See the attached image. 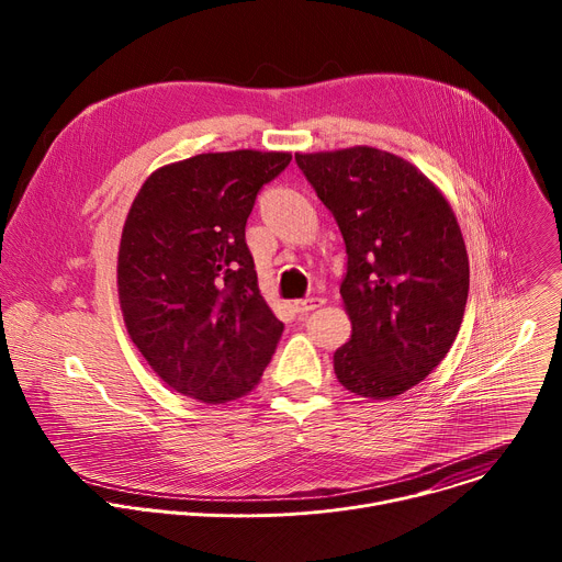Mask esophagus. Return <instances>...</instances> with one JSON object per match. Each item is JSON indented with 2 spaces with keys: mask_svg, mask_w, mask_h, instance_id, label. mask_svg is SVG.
<instances>
[{
  "mask_svg": "<svg viewBox=\"0 0 562 562\" xmlns=\"http://www.w3.org/2000/svg\"><path fill=\"white\" fill-rule=\"evenodd\" d=\"M319 304H323V300H319V297H308V300H295L293 308L304 315V313H311L313 308H317Z\"/></svg>",
  "mask_w": 562,
  "mask_h": 562,
  "instance_id": "esophagus-1",
  "label": "esophagus"
}]
</instances>
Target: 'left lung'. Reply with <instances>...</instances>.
<instances>
[{
    "instance_id": "left-lung-1",
    "label": "left lung",
    "mask_w": 562,
    "mask_h": 562,
    "mask_svg": "<svg viewBox=\"0 0 562 562\" xmlns=\"http://www.w3.org/2000/svg\"><path fill=\"white\" fill-rule=\"evenodd\" d=\"M347 245L340 284L351 338L334 353L338 382L389 400L449 353L469 293V258L442 191L405 157L373 146L295 153Z\"/></svg>"
}]
</instances>
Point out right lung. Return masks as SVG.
Here are the masks:
<instances>
[{
    "instance_id": "add662e5",
    "label": "right lung",
    "mask_w": 562,
    "mask_h": 562,
    "mask_svg": "<svg viewBox=\"0 0 562 562\" xmlns=\"http://www.w3.org/2000/svg\"><path fill=\"white\" fill-rule=\"evenodd\" d=\"M291 153H200L153 171L120 239L126 331L153 373L206 405L247 395L284 325L258 289L245 226Z\"/></svg>"
}]
</instances>
